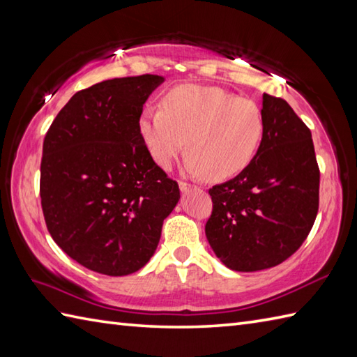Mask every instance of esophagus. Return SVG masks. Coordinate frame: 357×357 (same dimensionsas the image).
I'll return each mask as SVG.
<instances>
[{"instance_id": "1", "label": "esophagus", "mask_w": 357, "mask_h": 357, "mask_svg": "<svg viewBox=\"0 0 357 357\" xmlns=\"http://www.w3.org/2000/svg\"><path fill=\"white\" fill-rule=\"evenodd\" d=\"M192 188H193V185L184 183V181H181V183H179V190L183 193H187L188 190H192Z\"/></svg>"}]
</instances>
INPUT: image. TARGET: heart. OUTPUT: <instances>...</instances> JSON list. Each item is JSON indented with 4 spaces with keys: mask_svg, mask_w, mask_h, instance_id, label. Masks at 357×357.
<instances>
[{
    "mask_svg": "<svg viewBox=\"0 0 357 357\" xmlns=\"http://www.w3.org/2000/svg\"><path fill=\"white\" fill-rule=\"evenodd\" d=\"M264 128L262 110L255 101L196 84L172 89L162 107L146 105L139 116L142 139L162 169H169L187 147V172L211 181L247 169Z\"/></svg>",
    "mask_w": 357,
    "mask_h": 357,
    "instance_id": "b5f03b06",
    "label": "heart"
}]
</instances>
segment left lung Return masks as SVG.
Returning a JSON list of instances; mask_svg holds the SVG:
<instances>
[{
	"label": "left lung",
	"mask_w": 357,
	"mask_h": 357,
	"mask_svg": "<svg viewBox=\"0 0 357 357\" xmlns=\"http://www.w3.org/2000/svg\"><path fill=\"white\" fill-rule=\"evenodd\" d=\"M264 138L238 176L210 188V247L234 271L288 259L308 236L319 208V167L312 132L282 98L262 95Z\"/></svg>",
	"instance_id": "1"
}]
</instances>
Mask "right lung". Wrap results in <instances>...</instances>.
Segmentation results:
<instances>
[{"mask_svg": "<svg viewBox=\"0 0 357 357\" xmlns=\"http://www.w3.org/2000/svg\"><path fill=\"white\" fill-rule=\"evenodd\" d=\"M164 77L115 78L79 90L45 133L40 195L45 225L66 255L126 276L153 256L178 184L139 132L142 105Z\"/></svg>", "mask_w": 357, "mask_h": 357, "instance_id": "right-lung-1", "label": "right lung"}]
</instances>
